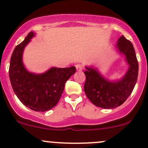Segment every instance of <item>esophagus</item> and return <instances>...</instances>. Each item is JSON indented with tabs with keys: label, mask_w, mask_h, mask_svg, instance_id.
Wrapping results in <instances>:
<instances>
[{
	"label": "esophagus",
	"mask_w": 148,
	"mask_h": 148,
	"mask_svg": "<svg viewBox=\"0 0 148 148\" xmlns=\"http://www.w3.org/2000/svg\"><path fill=\"white\" fill-rule=\"evenodd\" d=\"M76 69H77V71H82L83 66L81 64H77L76 65Z\"/></svg>",
	"instance_id": "esophagus-1"
}]
</instances>
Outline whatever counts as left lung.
<instances>
[{"mask_svg":"<svg viewBox=\"0 0 148 148\" xmlns=\"http://www.w3.org/2000/svg\"><path fill=\"white\" fill-rule=\"evenodd\" d=\"M128 64L126 74L117 80H109L94 66H85L84 89L88 99L97 107L113 109L119 107L131 95L138 76V62L132 43L121 36L115 45Z\"/></svg>","mask_w":148,"mask_h":148,"instance_id":"left-lung-1","label":"left lung"}]
</instances>
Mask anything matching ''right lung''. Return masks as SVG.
<instances>
[{
	"label": "right lung",
	"mask_w": 148,
	"mask_h": 148,
	"mask_svg": "<svg viewBox=\"0 0 148 148\" xmlns=\"http://www.w3.org/2000/svg\"><path fill=\"white\" fill-rule=\"evenodd\" d=\"M35 36L31 31L24 41L16 46L10 58L9 77L14 93L25 106L36 112L53 108L60 99L67 80L76 67H51L42 74L28 71L23 63L25 47Z\"/></svg>",
	"instance_id": "right-lung-1"
}]
</instances>
